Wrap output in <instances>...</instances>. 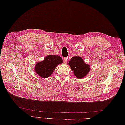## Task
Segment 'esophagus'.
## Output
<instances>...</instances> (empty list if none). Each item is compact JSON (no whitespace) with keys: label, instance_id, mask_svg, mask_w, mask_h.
<instances>
[{"label":"esophagus","instance_id":"obj_1","mask_svg":"<svg viewBox=\"0 0 125 125\" xmlns=\"http://www.w3.org/2000/svg\"><path fill=\"white\" fill-rule=\"evenodd\" d=\"M67 59H68V58H67V57L64 58L63 59V62H64V63H66V62H67Z\"/></svg>","mask_w":125,"mask_h":125}]
</instances>
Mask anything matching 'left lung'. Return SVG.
I'll use <instances>...</instances> for the list:
<instances>
[{
	"mask_svg": "<svg viewBox=\"0 0 125 125\" xmlns=\"http://www.w3.org/2000/svg\"><path fill=\"white\" fill-rule=\"evenodd\" d=\"M73 74L78 79L84 78L90 71V66L84 62L83 59L79 56H74L71 58L68 62Z\"/></svg>",
	"mask_w": 125,
	"mask_h": 125,
	"instance_id": "left-lung-1",
	"label": "left lung"
}]
</instances>
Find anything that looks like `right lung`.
<instances>
[{
	"label": "right lung",
	"mask_w": 125,
	"mask_h": 125,
	"mask_svg": "<svg viewBox=\"0 0 125 125\" xmlns=\"http://www.w3.org/2000/svg\"><path fill=\"white\" fill-rule=\"evenodd\" d=\"M62 62V59L59 56L49 55L42 61L36 63L34 71L40 77L47 78L52 74L57 66Z\"/></svg>",
	"instance_id": "right-lung-1"
}]
</instances>
